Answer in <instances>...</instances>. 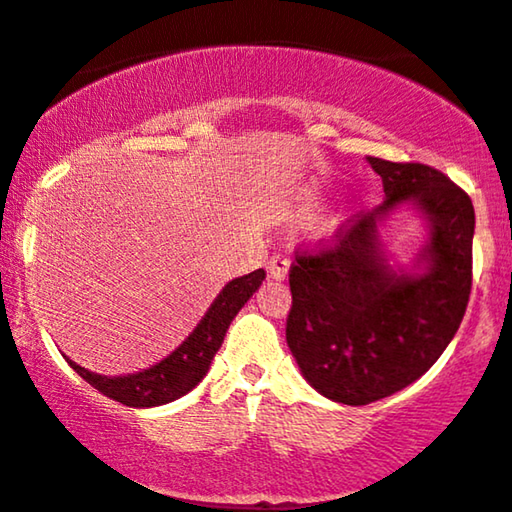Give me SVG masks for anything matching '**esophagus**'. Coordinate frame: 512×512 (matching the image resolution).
Here are the masks:
<instances>
[{"label":"esophagus","instance_id":"obj_1","mask_svg":"<svg viewBox=\"0 0 512 512\" xmlns=\"http://www.w3.org/2000/svg\"><path fill=\"white\" fill-rule=\"evenodd\" d=\"M288 269H290V260H288V257H283V255H274L267 262L269 276L276 278V281H283V278L288 276Z\"/></svg>","mask_w":512,"mask_h":512}]
</instances>
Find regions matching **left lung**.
<instances>
[{"mask_svg":"<svg viewBox=\"0 0 512 512\" xmlns=\"http://www.w3.org/2000/svg\"><path fill=\"white\" fill-rule=\"evenodd\" d=\"M368 165L383 179V203L342 224L326 248L295 255L290 267V352L316 392L347 406L416 383L454 340L472 288L468 193L428 165L383 158ZM401 204L429 226L413 270H394L379 238Z\"/></svg>","mask_w":512,"mask_h":512,"instance_id":"1","label":"left lung"}]
</instances>
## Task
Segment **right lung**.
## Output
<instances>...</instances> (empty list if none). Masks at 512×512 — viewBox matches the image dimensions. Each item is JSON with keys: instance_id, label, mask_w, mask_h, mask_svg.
Here are the masks:
<instances>
[{"instance_id": "add662e5", "label": "right lung", "mask_w": 512, "mask_h": 512, "mask_svg": "<svg viewBox=\"0 0 512 512\" xmlns=\"http://www.w3.org/2000/svg\"><path fill=\"white\" fill-rule=\"evenodd\" d=\"M264 276H267L264 269H257L226 283L189 338L181 342L170 357H165L151 368L129 375H99L75 364L73 359L66 357V361L80 378L87 380L101 394L125 406H132V409L170 404V401L191 392L205 378L217 349L222 347L231 321L241 312V307L250 300L252 293L262 286Z\"/></svg>"}]
</instances>
